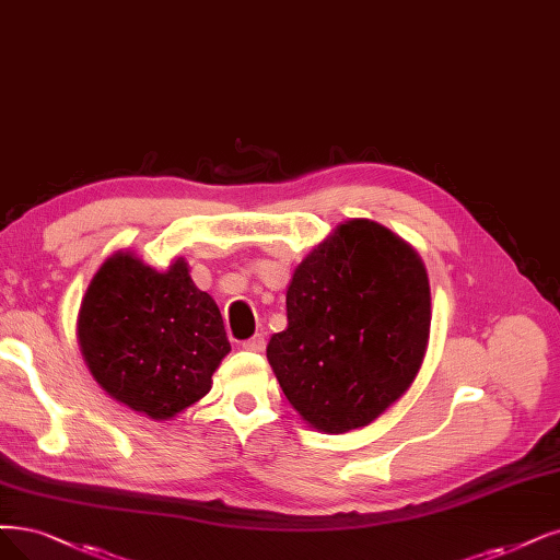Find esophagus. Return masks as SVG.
Here are the masks:
<instances>
[{"label": "esophagus", "instance_id": "34e87169", "mask_svg": "<svg viewBox=\"0 0 560 560\" xmlns=\"http://www.w3.org/2000/svg\"><path fill=\"white\" fill-rule=\"evenodd\" d=\"M242 348H244V350H252V353H262V350H265V337H262V335H256V337H252V339H246V341L242 343Z\"/></svg>", "mask_w": 560, "mask_h": 560}]
</instances>
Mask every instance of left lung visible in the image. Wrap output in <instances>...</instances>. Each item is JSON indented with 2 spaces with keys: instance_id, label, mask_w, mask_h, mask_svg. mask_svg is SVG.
Masks as SVG:
<instances>
[{
  "instance_id": "obj_1",
  "label": "left lung",
  "mask_w": 560,
  "mask_h": 560,
  "mask_svg": "<svg viewBox=\"0 0 560 560\" xmlns=\"http://www.w3.org/2000/svg\"><path fill=\"white\" fill-rule=\"evenodd\" d=\"M285 312L267 360L285 399L318 431L371 424L420 374L431 327L427 267L376 221H343L308 252Z\"/></svg>"
}]
</instances>
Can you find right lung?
<instances>
[{"label": "right lung", "mask_w": 560, "mask_h": 560, "mask_svg": "<svg viewBox=\"0 0 560 560\" xmlns=\"http://www.w3.org/2000/svg\"><path fill=\"white\" fill-rule=\"evenodd\" d=\"M75 335L101 389L156 422L200 401L231 353L219 306L196 288L189 262L156 269L131 252L96 269Z\"/></svg>", "instance_id": "add662e5"}]
</instances>
